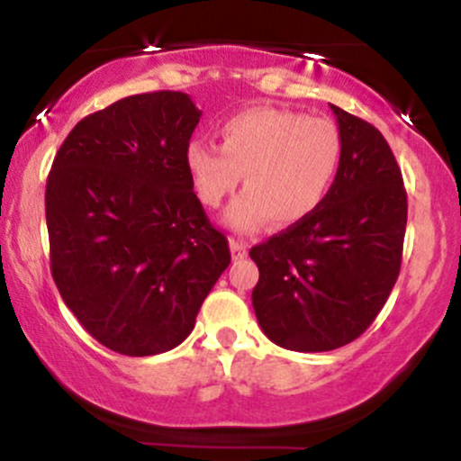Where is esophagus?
<instances>
[{"label": "esophagus", "instance_id": "1", "mask_svg": "<svg viewBox=\"0 0 461 461\" xmlns=\"http://www.w3.org/2000/svg\"><path fill=\"white\" fill-rule=\"evenodd\" d=\"M230 249H231V256H234V260H242V258L247 256V242L245 240L230 238Z\"/></svg>", "mask_w": 461, "mask_h": 461}]
</instances>
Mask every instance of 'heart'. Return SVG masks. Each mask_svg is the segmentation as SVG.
<instances>
[{"instance_id": "heart-1", "label": "heart", "mask_w": 461, "mask_h": 461, "mask_svg": "<svg viewBox=\"0 0 461 461\" xmlns=\"http://www.w3.org/2000/svg\"><path fill=\"white\" fill-rule=\"evenodd\" d=\"M221 145L193 140L184 164L205 208H219L238 182L245 193L227 210L234 230L294 225L308 219L330 193L342 160V140L327 119H308L293 110L253 105L225 119Z\"/></svg>"}]
</instances>
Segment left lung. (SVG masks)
I'll use <instances>...</instances> for the list:
<instances>
[{
    "label": "left lung",
    "instance_id": "obj_1",
    "mask_svg": "<svg viewBox=\"0 0 461 461\" xmlns=\"http://www.w3.org/2000/svg\"><path fill=\"white\" fill-rule=\"evenodd\" d=\"M342 160L308 219L249 251L260 279L251 293L262 331L301 353L356 340L399 277L407 223L403 177L382 131L331 105Z\"/></svg>",
    "mask_w": 461,
    "mask_h": 461
}]
</instances>
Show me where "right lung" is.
<instances>
[{"mask_svg": "<svg viewBox=\"0 0 461 461\" xmlns=\"http://www.w3.org/2000/svg\"><path fill=\"white\" fill-rule=\"evenodd\" d=\"M199 119L186 93L119 99L79 121L47 177L54 282L84 330L121 356L186 340L231 262L184 164Z\"/></svg>", "mask_w": 461, "mask_h": 461, "instance_id": "add662e5", "label": "right lung"}]
</instances>
